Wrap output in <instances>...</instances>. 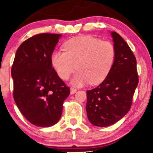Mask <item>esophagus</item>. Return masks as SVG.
I'll return each mask as SVG.
<instances>
[{"label": "esophagus", "instance_id": "obj_1", "mask_svg": "<svg viewBox=\"0 0 153 153\" xmlns=\"http://www.w3.org/2000/svg\"><path fill=\"white\" fill-rule=\"evenodd\" d=\"M77 91V89L74 88H71V94H75V92Z\"/></svg>", "mask_w": 153, "mask_h": 153}]
</instances>
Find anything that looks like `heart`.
<instances>
[{
	"instance_id": "heart-1",
	"label": "heart",
	"mask_w": 153,
	"mask_h": 153,
	"mask_svg": "<svg viewBox=\"0 0 153 153\" xmlns=\"http://www.w3.org/2000/svg\"><path fill=\"white\" fill-rule=\"evenodd\" d=\"M64 50H56L51 54V62L58 76L80 87L90 82L94 85L103 81L109 73L116 57L115 47L108 41H101L89 35L77 36L66 42Z\"/></svg>"
}]
</instances>
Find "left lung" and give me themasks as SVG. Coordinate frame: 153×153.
<instances>
[{
	"label": "left lung",
	"mask_w": 153,
	"mask_h": 153,
	"mask_svg": "<svg viewBox=\"0 0 153 153\" xmlns=\"http://www.w3.org/2000/svg\"><path fill=\"white\" fill-rule=\"evenodd\" d=\"M111 35L116 50L113 67L99 85L87 91L88 119L100 127L112 125L127 114L139 81L137 60L129 45L115 31Z\"/></svg>",
	"instance_id": "left-lung-1"
}]
</instances>
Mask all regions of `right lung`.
Returning a JSON list of instances; mask_svg holds the SVG:
<instances>
[{"instance_id":"obj_1","label":"right lung","mask_w":153,"mask_h":153,"mask_svg":"<svg viewBox=\"0 0 153 153\" xmlns=\"http://www.w3.org/2000/svg\"><path fill=\"white\" fill-rule=\"evenodd\" d=\"M62 34L43 33L24 41L11 68L13 99L24 117L35 126L58 122L70 88L52 68L51 54Z\"/></svg>"}]
</instances>
